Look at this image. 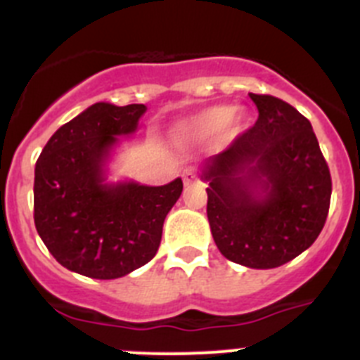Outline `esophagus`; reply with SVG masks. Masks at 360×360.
<instances>
[{"label": "esophagus", "instance_id": "1", "mask_svg": "<svg viewBox=\"0 0 360 360\" xmlns=\"http://www.w3.org/2000/svg\"><path fill=\"white\" fill-rule=\"evenodd\" d=\"M182 178H184V184H186V186H191V184L196 180V174H195V171H193V169H186V171H184Z\"/></svg>", "mask_w": 360, "mask_h": 360}]
</instances>
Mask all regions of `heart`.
<instances>
[{
    "label": "heart",
    "instance_id": "heart-1",
    "mask_svg": "<svg viewBox=\"0 0 360 360\" xmlns=\"http://www.w3.org/2000/svg\"><path fill=\"white\" fill-rule=\"evenodd\" d=\"M229 122L236 124L238 115H234V108L231 106H216L202 111L198 115L191 117L186 122L180 124L178 135L186 139H207L216 135Z\"/></svg>",
    "mask_w": 360,
    "mask_h": 360
}]
</instances>
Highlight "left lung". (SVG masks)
<instances>
[{
	"label": "left lung",
	"mask_w": 360,
	"mask_h": 360,
	"mask_svg": "<svg viewBox=\"0 0 360 360\" xmlns=\"http://www.w3.org/2000/svg\"><path fill=\"white\" fill-rule=\"evenodd\" d=\"M259 115L203 167L216 247L250 269H276L310 247L330 209L332 176L311 124L272 95L250 94Z\"/></svg>",
	"instance_id": "8db88e82"
}]
</instances>
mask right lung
<instances>
[{
    "instance_id": "obj_1",
    "label": "right lung",
    "mask_w": 360,
    "mask_h": 360,
    "mask_svg": "<svg viewBox=\"0 0 360 360\" xmlns=\"http://www.w3.org/2000/svg\"><path fill=\"white\" fill-rule=\"evenodd\" d=\"M144 104L97 103L57 129L34 178V224L57 262L94 279H117L157 254L180 178L167 186H106L104 160L120 135L136 129Z\"/></svg>"
}]
</instances>
